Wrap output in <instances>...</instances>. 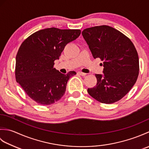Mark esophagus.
I'll return each mask as SVG.
<instances>
[{
    "instance_id": "esophagus-1",
    "label": "esophagus",
    "mask_w": 149,
    "mask_h": 149,
    "mask_svg": "<svg viewBox=\"0 0 149 149\" xmlns=\"http://www.w3.org/2000/svg\"><path fill=\"white\" fill-rule=\"evenodd\" d=\"M77 74H79V75H81V76H85V75H86V74H85V73H83V72H78Z\"/></svg>"
}]
</instances>
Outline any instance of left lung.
Masks as SVG:
<instances>
[{"label":"left lung","mask_w":149,"mask_h":149,"mask_svg":"<svg viewBox=\"0 0 149 149\" xmlns=\"http://www.w3.org/2000/svg\"><path fill=\"white\" fill-rule=\"evenodd\" d=\"M82 34L93 58L103 61L104 74L95 75L97 84L88 88V93L104 104L122 99L139 74V58L134 44L119 31L104 25L87 28Z\"/></svg>","instance_id":"8db88e82"}]
</instances>
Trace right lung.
Listing matches in <instances>:
<instances>
[{
    "label": "right lung",
    "instance_id": "right-lung-1",
    "mask_svg": "<svg viewBox=\"0 0 149 149\" xmlns=\"http://www.w3.org/2000/svg\"><path fill=\"white\" fill-rule=\"evenodd\" d=\"M79 29L50 27L36 31L25 40L16 56L15 78L31 99L50 105L63 96L70 71L63 74L54 68L68 43L79 36Z\"/></svg>",
    "mask_w": 149,
    "mask_h": 149
}]
</instances>
